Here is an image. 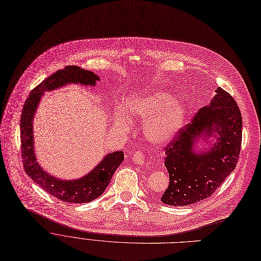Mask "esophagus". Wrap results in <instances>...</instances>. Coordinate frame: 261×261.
Segmentation results:
<instances>
[{
	"mask_svg": "<svg viewBox=\"0 0 261 261\" xmlns=\"http://www.w3.org/2000/svg\"><path fill=\"white\" fill-rule=\"evenodd\" d=\"M132 161H133L134 164H138V165H145V164L147 163L145 154L143 152H141V151H138V152H135L133 154Z\"/></svg>",
	"mask_w": 261,
	"mask_h": 261,
	"instance_id": "obj_1",
	"label": "esophagus"
}]
</instances>
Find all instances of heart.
Returning <instances> with one entry per match:
<instances>
[{
	"instance_id": "heart-1",
	"label": "heart",
	"mask_w": 261,
	"mask_h": 261,
	"mask_svg": "<svg viewBox=\"0 0 261 261\" xmlns=\"http://www.w3.org/2000/svg\"><path fill=\"white\" fill-rule=\"evenodd\" d=\"M186 106L168 92L149 90L132 93L123 103V112L114 114V126L129 132L130 123H145L144 135L152 145L162 146L172 141L182 129Z\"/></svg>"
}]
</instances>
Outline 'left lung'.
Masks as SVG:
<instances>
[{
    "label": "left lung",
    "mask_w": 261,
    "mask_h": 261,
    "mask_svg": "<svg viewBox=\"0 0 261 261\" xmlns=\"http://www.w3.org/2000/svg\"><path fill=\"white\" fill-rule=\"evenodd\" d=\"M207 106L165 148L169 186L161 201L186 206L211 197L236 168L242 117L231 96L218 88Z\"/></svg>",
    "instance_id": "left-lung-1"
}]
</instances>
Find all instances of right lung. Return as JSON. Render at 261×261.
Here are the masks:
<instances>
[{
	"label": "right lung",
	"instance_id": "add662e5",
	"mask_svg": "<svg viewBox=\"0 0 261 261\" xmlns=\"http://www.w3.org/2000/svg\"><path fill=\"white\" fill-rule=\"evenodd\" d=\"M100 78L91 71L85 68L68 65L57 71L30 94L25 101L21 115V151L23 166L31 179L46 193L67 203H88L103 194L115 170L123 161L121 150L106 154L89 173L75 180H62L51 175L40 165L34 143V117L39 103L45 92H50L68 85L96 86Z\"/></svg>",
	"mask_w": 261,
	"mask_h": 261
}]
</instances>
